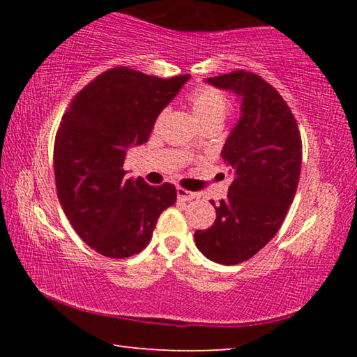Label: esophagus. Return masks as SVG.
Returning a JSON list of instances; mask_svg holds the SVG:
<instances>
[{
	"mask_svg": "<svg viewBox=\"0 0 357 357\" xmlns=\"http://www.w3.org/2000/svg\"><path fill=\"white\" fill-rule=\"evenodd\" d=\"M176 195H178V200H181V202H190L195 198V193L190 190H185V189H183V187H178Z\"/></svg>",
	"mask_w": 357,
	"mask_h": 357,
	"instance_id": "esophagus-1",
	"label": "esophagus"
}]
</instances>
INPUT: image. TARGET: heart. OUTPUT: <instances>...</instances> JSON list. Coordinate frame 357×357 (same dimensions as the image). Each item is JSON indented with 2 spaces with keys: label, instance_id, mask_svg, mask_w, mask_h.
<instances>
[{
  "label": "heart",
  "instance_id": "heart-1",
  "mask_svg": "<svg viewBox=\"0 0 357 357\" xmlns=\"http://www.w3.org/2000/svg\"><path fill=\"white\" fill-rule=\"evenodd\" d=\"M189 104L193 116L202 126L208 123H220L225 119L229 110V102L220 91L214 88H197L189 94ZM164 118V113L159 114L157 124Z\"/></svg>",
  "mask_w": 357,
  "mask_h": 357
}]
</instances>
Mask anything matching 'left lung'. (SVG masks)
I'll return each instance as SVG.
<instances>
[{
    "instance_id": "obj_1",
    "label": "left lung",
    "mask_w": 357,
    "mask_h": 357,
    "mask_svg": "<svg viewBox=\"0 0 357 357\" xmlns=\"http://www.w3.org/2000/svg\"><path fill=\"white\" fill-rule=\"evenodd\" d=\"M241 99V116L222 149L231 172L228 197L217 204L214 225L197 229L195 244L220 264L252 258L275 236L291 206L301 176L298 123L282 96L247 70L206 78Z\"/></svg>"
}]
</instances>
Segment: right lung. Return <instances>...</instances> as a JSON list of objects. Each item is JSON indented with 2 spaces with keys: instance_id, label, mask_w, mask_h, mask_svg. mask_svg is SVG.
Masks as SVG:
<instances>
[{
  "instance_id": "obj_1",
  "label": "right lung",
  "mask_w": 357,
  "mask_h": 357,
  "mask_svg": "<svg viewBox=\"0 0 357 357\" xmlns=\"http://www.w3.org/2000/svg\"><path fill=\"white\" fill-rule=\"evenodd\" d=\"M189 77L114 68L88 83L63 114L53 149L58 200L78 236L100 255L142 252L162 211L176 202L173 184L126 179L123 165Z\"/></svg>"
}]
</instances>
